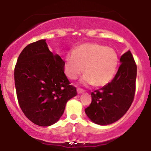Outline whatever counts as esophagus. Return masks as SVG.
I'll return each mask as SVG.
<instances>
[{
  "label": "esophagus",
  "instance_id": "1",
  "mask_svg": "<svg viewBox=\"0 0 151 151\" xmlns=\"http://www.w3.org/2000/svg\"><path fill=\"white\" fill-rule=\"evenodd\" d=\"M84 91V89H82L81 88H77V93H81Z\"/></svg>",
  "mask_w": 151,
  "mask_h": 151
}]
</instances>
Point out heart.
Returning <instances> with one entry per match:
<instances>
[{
    "label": "heart",
    "mask_w": 151,
    "mask_h": 151,
    "mask_svg": "<svg viewBox=\"0 0 151 151\" xmlns=\"http://www.w3.org/2000/svg\"><path fill=\"white\" fill-rule=\"evenodd\" d=\"M118 55L113 48L99 43H84L67 54L65 72L71 79H76L84 71L81 81L102 86L111 81L116 72Z\"/></svg>",
    "instance_id": "b5f03b06"
}]
</instances>
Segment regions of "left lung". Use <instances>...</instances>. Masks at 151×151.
Masks as SVG:
<instances>
[{
  "label": "left lung",
  "instance_id": "obj_1",
  "mask_svg": "<svg viewBox=\"0 0 151 151\" xmlns=\"http://www.w3.org/2000/svg\"><path fill=\"white\" fill-rule=\"evenodd\" d=\"M120 62L114 79L91 92V103L85 109L87 116L99 125H109L120 119L134 99L137 66L130 50L121 57Z\"/></svg>",
  "mask_w": 151,
  "mask_h": 151
}]
</instances>
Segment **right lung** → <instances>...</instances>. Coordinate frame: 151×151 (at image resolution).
<instances>
[{"mask_svg":"<svg viewBox=\"0 0 151 151\" xmlns=\"http://www.w3.org/2000/svg\"><path fill=\"white\" fill-rule=\"evenodd\" d=\"M45 40L30 43L19 55L14 70L18 104L36 125L55 124L67 102L77 95L65 72V63L48 48Z\"/></svg>","mask_w":151,"mask_h":151,"instance_id":"right-lung-1","label":"right lung"}]
</instances>
